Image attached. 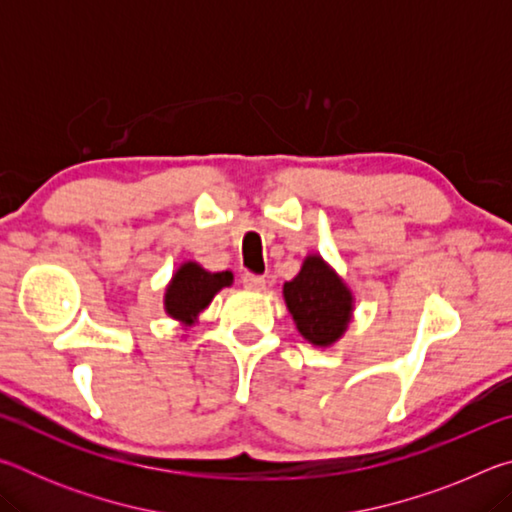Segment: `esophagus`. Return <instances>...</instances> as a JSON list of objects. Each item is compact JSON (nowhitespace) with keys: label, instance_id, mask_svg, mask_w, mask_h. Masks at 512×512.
<instances>
[{"label":"esophagus","instance_id":"34e87169","mask_svg":"<svg viewBox=\"0 0 512 512\" xmlns=\"http://www.w3.org/2000/svg\"><path fill=\"white\" fill-rule=\"evenodd\" d=\"M241 282H244V287L250 289V291H262L266 287V277L255 275V273H244Z\"/></svg>","mask_w":512,"mask_h":512}]
</instances>
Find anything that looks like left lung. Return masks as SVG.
<instances>
[{
  "label": "left lung",
  "instance_id": "obj_1",
  "mask_svg": "<svg viewBox=\"0 0 512 512\" xmlns=\"http://www.w3.org/2000/svg\"><path fill=\"white\" fill-rule=\"evenodd\" d=\"M284 300L298 332L309 343L332 345L352 316V293L318 255H309L300 273L284 284Z\"/></svg>",
  "mask_w": 512,
  "mask_h": 512
}]
</instances>
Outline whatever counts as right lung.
<instances>
[{
	"instance_id": "right-lung-1",
	"label": "right lung",
	"mask_w": 512,
	"mask_h": 512,
	"mask_svg": "<svg viewBox=\"0 0 512 512\" xmlns=\"http://www.w3.org/2000/svg\"><path fill=\"white\" fill-rule=\"evenodd\" d=\"M232 284V273H210L194 262L183 264L173 275L171 284L164 296V309L176 320H183L185 325H192L198 311L210 305L214 293Z\"/></svg>"
}]
</instances>
